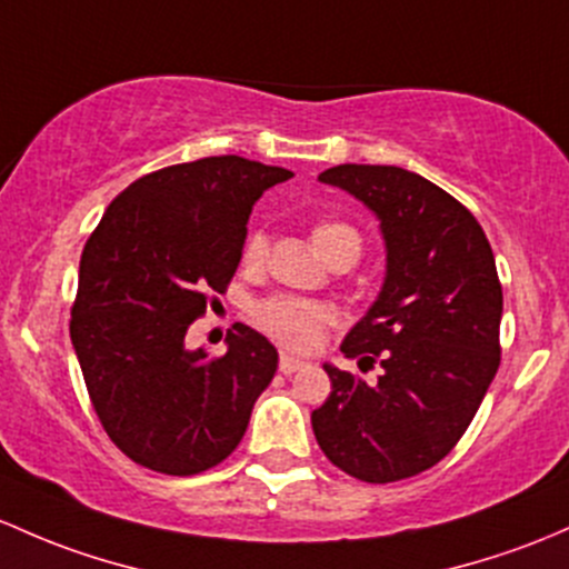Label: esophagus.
<instances>
[{"instance_id": "1", "label": "esophagus", "mask_w": 569, "mask_h": 569, "mask_svg": "<svg viewBox=\"0 0 569 569\" xmlns=\"http://www.w3.org/2000/svg\"><path fill=\"white\" fill-rule=\"evenodd\" d=\"M303 366H307V360L303 358H296V356H284L279 358V369L284 371V375H292V371H298V369H303Z\"/></svg>"}]
</instances>
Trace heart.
Instances as JSON below:
<instances>
[{
    "mask_svg": "<svg viewBox=\"0 0 569 569\" xmlns=\"http://www.w3.org/2000/svg\"><path fill=\"white\" fill-rule=\"evenodd\" d=\"M311 241L320 249V254L328 262L360 258V236L356 228L339 219H322L311 228ZM268 252V238L262 230H254L243 243V262L247 266H260ZM254 320L268 336L282 341L284 347H296V350H309L320 341L322 328L331 320V309L326 303L307 301V298L296 296H273L268 301L258 303L254 309Z\"/></svg>",
    "mask_w": 569,
    "mask_h": 569,
    "instance_id": "heart-1",
    "label": "heart"
}]
</instances>
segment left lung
Masks as SVG:
<instances>
[{"instance_id": "8db88e82", "label": "left lung", "mask_w": 569, "mask_h": 569, "mask_svg": "<svg viewBox=\"0 0 569 569\" xmlns=\"http://www.w3.org/2000/svg\"><path fill=\"white\" fill-rule=\"evenodd\" d=\"M320 181L380 219L382 287L341 352L377 360L382 375L369 385L322 366L331 396L311 412V429L352 478H412L456 448L499 369L502 284L491 243L453 194L412 170L336 164Z\"/></svg>"}]
</instances>
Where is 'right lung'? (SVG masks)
I'll use <instances>...</instances> for the list:
<instances>
[{
  "label": "right lung",
  "instance_id": "obj_1",
  "mask_svg": "<svg viewBox=\"0 0 569 569\" xmlns=\"http://www.w3.org/2000/svg\"><path fill=\"white\" fill-rule=\"evenodd\" d=\"M287 179L236 154L170 164L127 187L83 247L70 339L102 429L140 467H217L277 375V347L243 322L219 358L184 336L233 279L252 206Z\"/></svg>",
  "mask_w": 569,
  "mask_h": 569
}]
</instances>
